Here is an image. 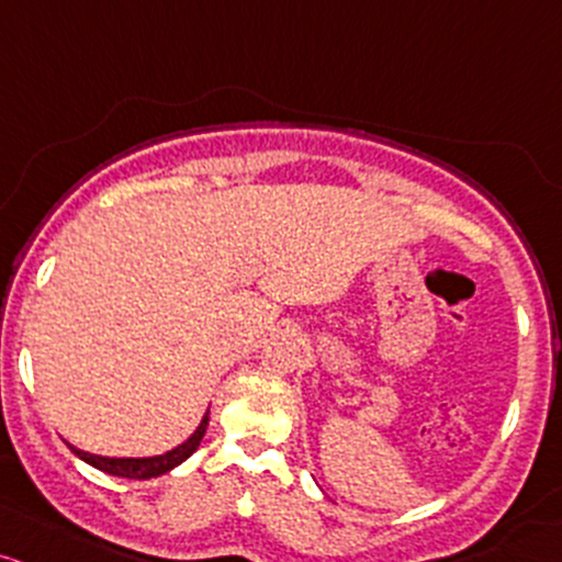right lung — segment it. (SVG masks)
I'll list each match as a JSON object with an SVG mask.
<instances>
[{"label":"right lung","mask_w":562,"mask_h":562,"mask_svg":"<svg viewBox=\"0 0 562 562\" xmlns=\"http://www.w3.org/2000/svg\"><path fill=\"white\" fill-rule=\"evenodd\" d=\"M207 422H211V411L202 416L200 427L194 429V435H191L187 442H181V446L172 448V451L162 453V456H149V459H109V456H95L88 451H79V448H74V446H69V448L79 456V459L88 461L90 467H95V470H101L106 474H116V477H131V480H149V477H159V474L170 472L172 467H178L181 461H187L189 456L200 448L202 437H205Z\"/></svg>","instance_id":"add662e5"}]
</instances>
